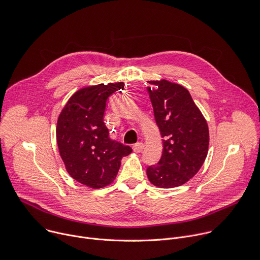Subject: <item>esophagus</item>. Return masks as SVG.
<instances>
[{"mask_svg": "<svg viewBox=\"0 0 260 260\" xmlns=\"http://www.w3.org/2000/svg\"><path fill=\"white\" fill-rule=\"evenodd\" d=\"M143 143L142 142H137V143H135L134 144V146H133V150L135 151V152H141L142 150H143Z\"/></svg>", "mask_w": 260, "mask_h": 260, "instance_id": "obj_1", "label": "esophagus"}]
</instances>
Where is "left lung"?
<instances>
[{
	"mask_svg": "<svg viewBox=\"0 0 260 260\" xmlns=\"http://www.w3.org/2000/svg\"><path fill=\"white\" fill-rule=\"evenodd\" d=\"M148 83L154 119L164 139L160 161L148 166L146 174L155 186L176 187L192 178L205 162L208 125L183 86L167 80Z\"/></svg>",
	"mask_w": 260,
	"mask_h": 260,
	"instance_id": "8db88e82",
	"label": "left lung"
}]
</instances>
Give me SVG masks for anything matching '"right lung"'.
I'll return each instance as SVG.
<instances>
[{
    "instance_id": "right-lung-1",
    "label": "right lung",
    "mask_w": 260,
    "mask_h": 260,
    "mask_svg": "<svg viewBox=\"0 0 260 260\" xmlns=\"http://www.w3.org/2000/svg\"><path fill=\"white\" fill-rule=\"evenodd\" d=\"M121 87L123 83L82 88L70 98L58 117L56 139L67 171L92 188L112 183L122 158L132 151L129 145L110 138L103 122L108 98Z\"/></svg>"
}]
</instances>
